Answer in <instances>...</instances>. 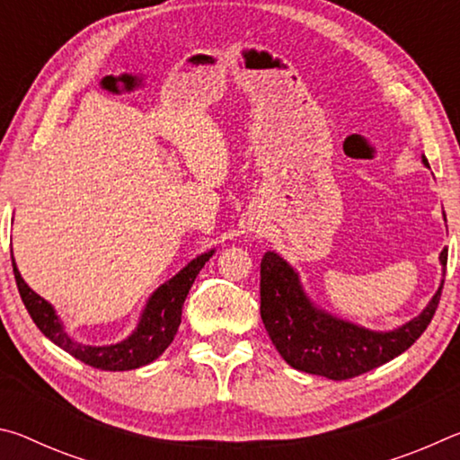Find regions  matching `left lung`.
I'll list each match as a JSON object with an SVG mask.
<instances>
[{
  "label": "left lung",
  "instance_id": "1",
  "mask_svg": "<svg viewBox=\"0 0 460 460\" xmlns=\"http://www.w3.org/2000/svg\"><path fill=\"white\" fill-rule=\"evenodd\" d=\"M424 166L428 160L422 155ZM447 221V219H445ZM448 249L440 263L447 274ZM261 321L278 353L294 369L334 381L351 379L402 355L420 339L438 308L442 286L428 306L394 331H369L316 308L300 284L298 271L276 252H266L260 271Z\"/></svg>",
  "mask_w": 460,
  "mask_h": 460
}]
</instances>
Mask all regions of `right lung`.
I'll use <instances>...</instances> for the list:
<instances>
[{
	"label": "right lung",
	"instance_id": "obj_1",
	"mask_svg": "<svg viewBox=\"0 0 460 460\" xmlns=\"http://www.w3.org/2000/svg\"><path fill=\"white\" fill-rule=\"evenodd\" d=\"M215 249L207 253H200L199 258H194L189 266L182 268L174 278H170L168 282L162 284L155 290L139 318L137 329L129 334L128 339L115 345L105 347H91L83 345V342L73 341L65 332V326L58 321L57 313H54L52 305H49L42 296H38L32 288H30L24 278L20 276L18 268H15L13 255H12V266L15 284L22 296V302L28 310V314L32 316L38 329L44 332V337H49L54 345L65 349L68 355H73L75 359L91 365L95 369L103 371H129L144 367V365L152 363L166 351L170 342L174 341V334L181 326L182 318V305L189 294L190 286L197 279L199 271L205 268V263L213 258Z\"/></svg>",
	"mask_w": 460,
	"mask_h": 460
}]
</instances>
